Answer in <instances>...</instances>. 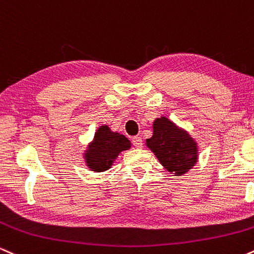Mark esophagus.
I'll return each instance as SVG.
<instances>
[{"mask_svg":"<svg viewBox=\"0 0 254 254\" xmlns=\"http://www.w3.org/2000/svg\"><path fill=\"white\" fill-rule=\"evenodd\" d=\"M132 144L135 145L136 148H142V145H143V141H142V138L139 136H135L132 138Z\"/></svg>","mask_w":254,"mask_h":254,"instance_id":"1","label":"esophagus"}]
</instances>
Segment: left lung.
Segmentation results:
<instances>
[{"mask_svg": "<svg viewBox=\"0 0 254 254\" xmlns=\"http://www.w3.org/2000/svg\"><path fill=\"white\" fill-rule=\"evenodd\" d=\"M145 142L160 164L176 176L186 173L197 162L198 148L194 139L166 117L155 119L153 136Z\"/></svg>", "mask_w": 254, "mask_h": 254, "instance_id": "1", "label": "left lung"}]
</instances>
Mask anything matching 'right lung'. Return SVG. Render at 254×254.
<instances>
[{
    "label": "right lung",
    "instance_id": "right-lung-1",
    "mask_svg": "<svg viewBox=\"0 0 254 254\" xmlns=\"http://www.w3.org/2000/svg\"><path fill=\"white\" fill-rule=\"evenodd\" d=\"M130 147V141L124 135L112 132L107 125H101L84 153V160L90 171L104 172L112 166L121 151Z\"/></svg>",
    "mask_w": 254,
    "mask_h": 254
}]
</instances>
